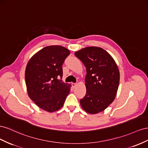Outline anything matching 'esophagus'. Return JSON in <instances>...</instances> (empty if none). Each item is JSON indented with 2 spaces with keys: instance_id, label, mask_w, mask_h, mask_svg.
I'll list each match as a JSON object with an SVG mask.
<instances>
[{
  "instance_id": "obj_1",
  "label": "esophagus",
  "mask_w": 148,
  "mask_h": 148,
  "mask_svg": "<svg viewBox=\"0 0 148 148\" xmlns=\"http://www.w3.org/2000/svg\"><path fill=\"white\" fill-rule=\"evenodd\" d=\"M77 86V84H75V83H72V86H73V88H75V86Z\"/></svg>"
}]
</instances>
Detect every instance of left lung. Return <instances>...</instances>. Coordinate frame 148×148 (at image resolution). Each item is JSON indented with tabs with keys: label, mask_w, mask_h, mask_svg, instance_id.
I'll return each instance as SVG.
<instances>
[{
	"label": "left lung",
	"mask_w": 148,
	"mask_h": 148,
	"mask_svg": "<svg viewBox=\"0 0 148 148\" xmlns=\"http://www.w3.org/2000/svg\"><path fill=\"white\" fill-rule=\"evenodd\" d=\"M86 67V94L80 100L88 113L103 111L115 99L120 82V72L115 60L102 48L90 46L75 52Z\"/></svg>",
	"instance_id": "left-lung-1"
}]
</instances>
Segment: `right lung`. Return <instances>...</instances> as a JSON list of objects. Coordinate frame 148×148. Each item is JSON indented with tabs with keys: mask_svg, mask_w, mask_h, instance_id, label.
I'll list each match as a JSON object with an SVG mask.
<instances>
[{
	"mask_svg": "<svg viewBox=\"0 0 148 148\" xmlns=\"http://www.w3.org/2000/svg\"><path fill=\"white\" fill-rule=\"evenodd\" d=\"M70 54L59 45L46 46L28 61L25 79L29 97L48 112L60 109L71 91V85L62 81V66Z\"/></svg>",
	"mask_w": 148,
	"mask_h": 148,
	"instance_id": "1",
	"label": "right lung"
}]
</instances>
